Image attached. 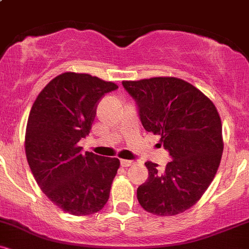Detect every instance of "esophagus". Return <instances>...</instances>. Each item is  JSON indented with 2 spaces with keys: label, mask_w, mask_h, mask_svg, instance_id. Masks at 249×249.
I'll return each mask as SVG.
<instances>
[{
  "label": "esophagus",
  "mask_w": 249,
  "mask_h": 249,
  "mask_svg": "<svg viewBox=\"0 0 249 249\" xmlns=\"http://www.w3.org/2000/svg\"><path fill=\"white\" fill-rule=\"evenodd\" d=\"M133 164H134L133 160H126V159H122L121 160V165L123 167H128Z\"/></svg>",
  "instance_id": "1"
}]
</instances>
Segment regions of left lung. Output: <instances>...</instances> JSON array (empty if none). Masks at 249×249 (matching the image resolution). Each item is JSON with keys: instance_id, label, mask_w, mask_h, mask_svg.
Segmentation results:
<instances>
[{"instance_id": "8db88e82", "label": "left lung", "mask_w": 249, "mask_h": 249, "mask_svg": "<svg viewBox=\"0 0 249 249\" xmlns=\"http://www.w3.org/2000/svg\"><path fill=\"white\" fill-rule=\"evenodd\" d=\"M142 126L159 134L171 157L164 170L145 162L148 178L137 190L139 204L159 216L176 215L201 198L221 160V121L201 91L176 77L123 82Z\"/></svg>"}]
</instances>
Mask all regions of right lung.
<instances>
[{
  "label": "right lung",
  "instance_id": "1",
  "mask_svg": "<svg viewBox=\"0 0 249 249\" xmlns=\"http://www.w3.org/2000/svg\"><path fill=\"white\" fill-rule=\"evenodd\" d=\"M117 89L88 73L65 72L49 82L31 107L28 164L43 193L64 212L93 214L110 196L119 160L83 153L78 142L90 133L99 99Z\"/></svg>",
  "mask_w": 249,
  "mask_h": 249
}]
</instances>
